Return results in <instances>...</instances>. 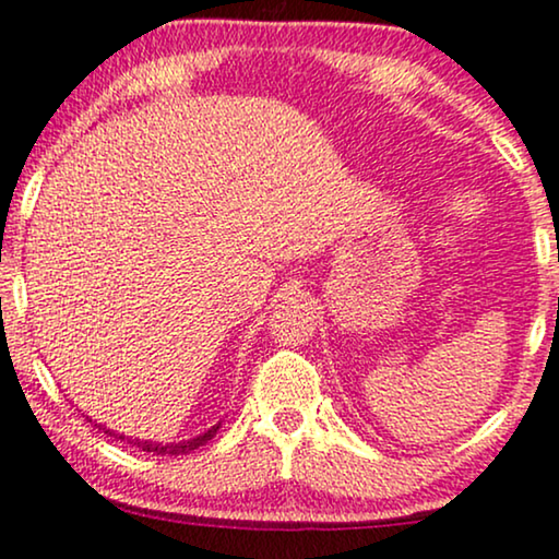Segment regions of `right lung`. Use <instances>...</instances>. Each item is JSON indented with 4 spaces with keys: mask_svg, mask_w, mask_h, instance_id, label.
Listing matches in <instances>:
<instances>
[{
    "mask_svg": "<svg viewBox=\"0 0 559 559\" xmlns=\"http://www.w3.org/2000/svg\"><path fill=\"white\" fill-rule=\"evenodd\" d=\"M96 427L104 429L106 435L117 437V440H127L130 445H138L140 450H145V453H153V455H187V453H192V450H198L200 445H205L207 440H213L221 425H213L211 429H207V432L198 435V437H190V440H181V442H153V440H138V437L132 440V437L114 432V429H106L104 425H96Z\"/></svg>",
    "mask_w": 559,
    "mask_h": 559,
    "instance_id": "1",
    "label": "right lung"
}]
</instances>
